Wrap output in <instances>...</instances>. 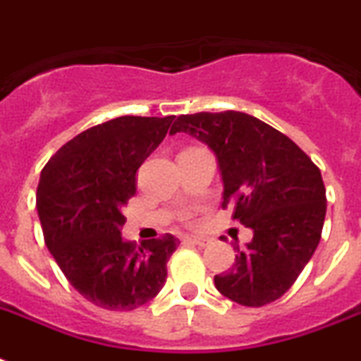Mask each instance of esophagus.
<instances>
[{
    "mask_svg": "<svg viewBox=\"0 0 361 361\" xmlns=\"http://www.w3.org/2000/svg\"><path fill=\"white\" fill-rule=\"evenodd\" d=\"M183 241H185V243H192V245H198V247H206V245H207L206 237L187 235V237H183Z\"/></svg>",
    "mask_w": 361,
    "mask_h": 361,
    "instance_id": "obj_1",
    "label": "esophagus"
}]
</instances>
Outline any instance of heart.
Segmentation results:
<instances>
[{
	"mask_svg": "<svg viewBox=\"0 0 361 361\" xmlns=\"http://www.w3.org/2000/svg\"><path fill=\"white\" fill-rule=\"evenodd\" d=\"M187 219H189V215H187Z\"/></svg>",
	"mask_w": 361,
	"mask_h": 361,
	"instance_id": "1",
	"label": "heart"
}]
</instances>
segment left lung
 Segmentation results:
<instances>
[{"mask_svg": "<svg viewBox=\"0 0 361 361\" xmlns=\"http://www.w3.org/2000/svg\"><path fill=\"white\" fill-rule=\"evenodd\" d=\"M189 133L215 152L222 207L254 231L215 287L233 302L259 307L289 291L321 241L326 189L319 166L289 137L239 111L181 114L171 133Z\"/></svg>", "mask_w": 361, "mask_h": 361, "instance_id": "obj_1", "label": "left lung"}]
</instances>
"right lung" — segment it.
Instances as JSON below:
<instances>
[{
  "mask_svg": "<svg viewBox=\"0 0 361 361\" xmlns=\"http://www.w3.org/2000/svg\"><path fill=\"white\" fill-rule=\"evenodd\" d=\"M174 116H118L85 130L46 163L37 189L44 241L74 289L111 312H131L161 291L178 248L171 233L124 241L122 209L135 174Z\"/></svg>",
  "mask_w": 361,
  "mask_h": 361,
  "instance_id": "add662e5",
  "label": "right lung"
}]
</instances>
